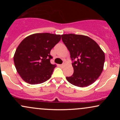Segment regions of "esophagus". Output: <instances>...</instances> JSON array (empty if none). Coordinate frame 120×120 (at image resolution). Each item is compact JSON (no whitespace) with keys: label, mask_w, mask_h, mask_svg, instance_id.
Here are the masks:
<instances>
[{"label":"esophagus","mask_w":120,"mask_h":120,"mask_svg":"<svg viewBox=\"0 0 120 120\" xmlns=\"http://www.w3.org/2000/svg\"><path fill=\"white\" fill-rule=\"evenodd\" d=\"M65 62H64V63L61 65V67H64V66H65Z\"/></svg>","instance_id":"obj_1"}]
</instances>
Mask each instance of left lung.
Segmentation results:
<instances>
[{"mask_svg": "<svg viewBox=\"0 0 120 120\" xmlns=\"http://www.w3.org/2000/svg\"><path fill=\"white\" fill-rule=\"evenodd\" d=\"M62 41L73 61L74 73L67 77L72 85L81 87L91 85L103 70L105 55L95 41L87 36L68 34L61 35Z\"/></svg>", "mask_w": 120, "mask_h": 120, "instance_id": "obj_1", "label": "left lung"}]
</instances>
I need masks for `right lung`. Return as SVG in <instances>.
I'll list each match as a JSON object with an SVG mask.
<instances>
[{"label":"right lung","instance_id":"right-lung-1","mask_svg":"<svg viewBox=\"0 0 120 120\" xmlns=\"http://www.w3.org/2000/svg\"><path fill=\"white\" fill-rule=\"evenodd\" d=\"M60 39V35L46 33L31 34L22 41L13 60L18 73L25 82L35 85L51 78L56 65L51 64L50 51Z\"/></svg>","mask_w":120,"mask_h":120}]
</instances>
